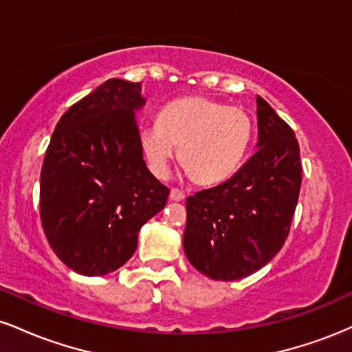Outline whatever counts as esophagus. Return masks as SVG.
I'll return each mask as SVG.
<instances>
[{"label": "esophagus", "mask_w": 352, "mask_h": 352, "mask_svg": "<svg viewBox=\"0 0 352 352\" xmlns=\"http://www.w3.org/2000/svg\"><path fill=\"white\" fill-rule=\"evenodd\" d=\"M185 199V193L179 188H172L170 190V200L172 201H182Z\"/></svg>", "instance_id": "obj_1"}]
</instances>
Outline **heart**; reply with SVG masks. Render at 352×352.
<instances>
[{"instance_id":"b5f03b06","label":"heart","mask_w":352,"mask_h":352,"mask_svg":"<svg viewBox=\"0 0 352 352\" xmlns=\"http://www.w3.org/2000/svg\"><path fill=\"white\" fill-rule=\"evenodd\" d=\"M253 124L248 112L220 100L190 96L167 104L159 122L140 129V145L148 168L159 179L180 162L197 184L225 182L243 162Z\"/></svg>"}]
</instances>
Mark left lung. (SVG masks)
Wrapping results in <instances>:
<instances>
[{
    "mask_svg": "<svg viewBox=\"0 0 352 352\" xmlns=\"http://www.w3.org/2000/svg\"><path fill=\"white\" fill-rule=\"evenodd\" d=\"M258 151L227 182L188 197L184 250L193 268L218 281L258 272L288 238L301 188L293 129L256 98Z\"/></svg>",
    "mask_w": 352,
    "mask_h": 352,
    "instance_id": "obj_1",
    "label": "left lung"
}]
</instances>
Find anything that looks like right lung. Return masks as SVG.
<instances>
[{"label": "right lung", "instance_id": "add662e5", "mask_svg": "<svg viewBox=\"0 0 352 352\" xmlns=\"http://www.w3.org/2000/svg\"><path fill=\"white\" fill-rule=\"evenodd\" d=\"M140 82L109 79L60 117L41 168L39 212L52 252L72 272L102 276L137 248L168 190L148 172L135 112Z\"/></svg>", "mask_w": 352, "mask_h": 352}]
</instances>
